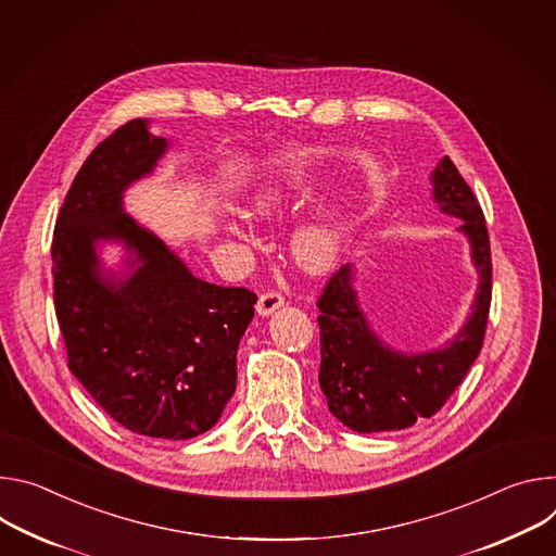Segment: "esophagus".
Masks as SVG:
<instances>
[{
    "label": "esophagus",
    "mask_w": 556,
    "mask_h": 556,
    "mask_svg": "<svg viewBox=\"0 0 556 556\" xmlns=\"http://www.w3.org/2000/svg\"><path fill=\"white\" fill-rule=\"evenodd\" d=\"M280 306H285V298H282L280 293H276V291H269V293H263V295L258 298V302H256V314L263 316V318H267V316H271L276 309H280Z\"/></svg>",
    "instance_id": "obj_1"
}]
</instances>
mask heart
Segmentation results:
<instances>
[{
	"label": "heart",
	"instance_id": "1",
	"mask_svg": "<svg viewBox=\"0 0 556 556\" xmlns=\"http://www.w3.org/2000/svg\"><path fill=\"white\" fill-rule=\"evenodd\" d=\"M320 150L298 148L280 152L256 178L250 197V214L256 218L276 216L309 180L323 163ZM227 231L236 238L247 236L242 220H227ZM351 238V220L344 214H320L300 223L291 233V258L306 274H327L344 256Z\"/></svg>",
	"mask_w": 556,
	"mask_h": 556
}]
</instances>
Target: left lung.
<instances>
[{"label": "left lung", "instance_id": "left-lung-1", "mask_svg": "<svg viewBox=\"0 0 556 556\" xmlns=\"http://www.w3.org/2000/svg\"><path fill=\"white\" fill-rule=\"evenodd\" d=\"M440 212L462 220L470 247L477 291L459 331L435 349H393L368 323L355 289V267L344 265L318 300L320 389L331 415L355 433L402 430L433 417L462 384L477 359L490 309L492 265L483 212L472 190L444 156L430 172Z\"/></svg>", "mask_w": 556, "mask_h": 556}]
</instances>
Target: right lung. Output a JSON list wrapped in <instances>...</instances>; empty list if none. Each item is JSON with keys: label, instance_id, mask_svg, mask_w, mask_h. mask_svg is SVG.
<instances>
[{"label": "right lung", "instance_id": "right-lung-1", "mask_svg": "<svg viewBox=\"0 0 556 556\" xmlns=\"http://www.w3.org/2000/svg\"><path fill=\"white\" fill-rule=\"evenodd\" d=\"M169 150L135 118L77 172L52 238L54 312L73 376L121 426L156 440L210 430L236 391V353L256 295L197 278L123 207ZM124 250L118 270L100 261Z\"/></svg>", "mask_w": 556, "mask_h": 556}]
</instances>
